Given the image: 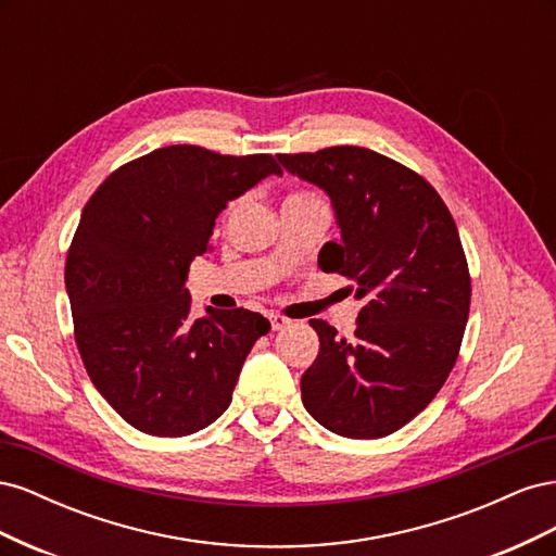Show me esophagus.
Instances as JSON below:
<instances>
[{
    "instance_id": "esophagus-1",
    "label": "esophagus",
    "mask_w": 556,
    "mask_h": 556,
    "mask_svg": "<svg viewBox=\"0 0 556 556\" xmlns=\"http://www.w3.org/2000/svg\"><path fill=\"white\" fill-rule=\"evenodd\" d=\"M268 323H271V329H274V331H278V329L290 327V317H285V315H280V313H271V315H268Z\"/></svg>"
}]
</instances>
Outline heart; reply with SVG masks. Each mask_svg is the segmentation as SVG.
I'll use <instances>...</instances> for the list:
<instances>
[{"mask_svg": "<svg viewBox=\"0 0 556 556\" xmlns=\"http://www.w3.org/2000/svg\"><path fill=\"white\" fill-rule=\"evenodd\" d=\"M290 201H299V204H325L323 197H319V194L313 192V190H296V192H292L288 199H285V204H290ZM233 206H237V204H229V208L225 211V215H229V213L233 211Z\"/></svg>", "mask_w": 556, "mask_h": 556, "instance_id": "1", "label": "heart"}]
</instances>
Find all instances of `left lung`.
<instances>
[{"label":"left lung","instance_id":"8db88e82","mask_svg":"<svg viewBox=\"0 0 556 556\" xmlns=\"http://www.w3.org/2000/svg\"><path fill=\"white\" fill-rule=\"evenodd\" d=\"M327 190L343 231L317 264L364 306L352 339L311 319L319 352L301 376L306 410L348 439H382L441 392L459 357L470 274L457 225L427 178L362 146L278 155Z\"/></svg>","mask_w":556,"mask_h":556}]
</instances>
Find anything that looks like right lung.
I'll return each mask as SVG.
<instances>
[{
    "mask_svg": "<svg viewBox=\"0 0 556 556\" xmlns=\"http://www.w3.org/2000/svg\"><path fill=\"white\" fill-rule=\"evenodd\" d=\"M268 174L274 155L178 143L106 176L64 264L83 366L113 410L150 435H188L231 403L248 352L271 325L245 308L190 317L185 288L215 217Z\"/></svg>",
    "mask_w": 556,
    "mask_h": 556,
    "instance_id": "1",
    "label": "right lung"
}]
</instances>
